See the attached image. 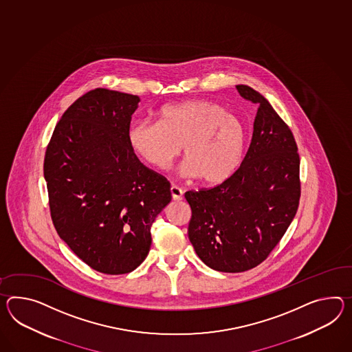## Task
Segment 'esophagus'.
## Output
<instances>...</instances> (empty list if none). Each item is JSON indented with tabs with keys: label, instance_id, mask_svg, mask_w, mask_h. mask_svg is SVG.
<instances>
[{
	"label": "esophagus",
	"instance_id": "1",
	"mask_svg": "<svg viewBox=\"0 0 352 352\" xmlns=\"http://www.w3.org/2000/svg\"><path fill=\"white\" fill-rule=\"evenodd\" d=\"M170 193L174 201H182L183 199V190L178 186H172L170 187Z\"/></svg>",
	"mask_w": 352,
	"mask_h": 352
}]
</instances>
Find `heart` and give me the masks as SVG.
Returning a JSON list of instances; mask_svg holds the SVG:
<instances>
[{"label": "heart", "mask_w": 352, "mask_h": 352, "mask_svg": "<svg viewBox=\"0 0 352 352\" xmlns=\"http://www.w3.org/2000/svg\"><path fill=\"white\" fill-rule=\"evenodd\" d=\"M127 138L131 148L151 168L165 170L180 154L184 177H199L217 184L239 168L247 131L243 122L223 105L208 100L166 104L156 113V122L135 120Z\"/></svg>", "instance_id": "heart-1"}]
</instances>
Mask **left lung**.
<instances>
[{"instance_id":"obj_1","label":"left lung","mask_w":352,"mask_h":352,"mask_svg":"<svg viewBox=\"0 0 352 352\" xmlns=\"http://www.w3.org/2000/svg\"><path fill=\"white\" fill-rule=\"evenodd\" d=\"M258 111L248 153L214 188L188 190V236L201 261L220 272L257 267L278 244L299 207L300 157L292 129L263 95L238 85Z\"/></svg>"}]
</instances>
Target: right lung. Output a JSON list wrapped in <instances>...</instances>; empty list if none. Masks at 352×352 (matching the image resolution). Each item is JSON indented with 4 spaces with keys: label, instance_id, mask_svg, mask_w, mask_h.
I'll return each instance as SVG.
<instances>
[{
    "label": "right lung",
    "instance_id": "obj_1",
    "mask_svg": "<svg viewBox=\"0 0 352 352\" xmlns=\"http://www.w3.org/2000/svg\"><path fill=\"white\" fill-rule=\"evenodd\" d=\"M138 102L102 87L87 91L63 113L44 156L53 225L102 274H129L145 261L151 225L172 199L170 183L129 146Z\"/></svg>",
    "mask_w": 352,
    "mask_h": 352
}]
</instances>
